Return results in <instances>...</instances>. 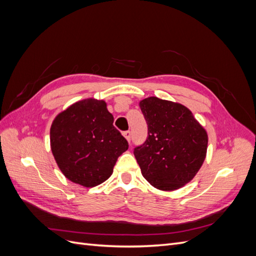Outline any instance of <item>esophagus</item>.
I'll return each mask as SVG.
<instances>
[{
  "label": "esophagus",
  "instance_id": "obj_1",
  "mask_svg": "<svg viewBox=\"0 0 256 256\" xmlns=\"http://www.w3.org/2000/svg\"><path fill=\"white\" fill-rule=\"evenodd\" d=\"M122 136L126 138V140H127L128 142H130V138H131V132H130V131H124Z\"/></svg>",
  "mask_w": 256,
  "mask_h": 256
}]
</instances>
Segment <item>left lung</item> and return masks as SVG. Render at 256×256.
Instances as JSON below:
<instances>
[{
	"label": "left lung",
	"mask_w": 256,
	"mask_h": 256,
	"mask_svg": "<svg viewBox=\"0 0 256 256\" xmlns=\"http://www.w3.org/2000/svg\"><path fill=\"white\" fill-rule=\"evenodd\" d=\"M138 104L148 126L146 141L134 152L143 177L162 191L184 187L206 158V130L178 102L148 97Z\"/></svg>",
	"instance_id": "left-lung-1"
}]
</instances>
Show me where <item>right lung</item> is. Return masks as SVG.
I'll return each mask as SVG.
<instances>
[{"mask_svg": "<svg viewBox=\"0 0 256 256\" xmlns=\"http://www.w3.org/2000/svg\"><path fill=\"white\" fill-rule=\"evenodd\" d=\"M104 100L88 98L56 115L50 128V145L67 180L92 188L113 173L128 142L113 126Z\"/></svg>", "mask_w": 256, "mask_h": 256, "instance_id": "1", "label": "right lung"}]
</instances>
